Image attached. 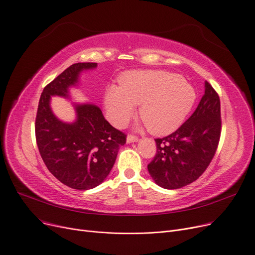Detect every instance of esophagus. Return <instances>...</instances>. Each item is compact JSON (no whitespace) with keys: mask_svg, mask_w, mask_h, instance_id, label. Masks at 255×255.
<instances>
[{"mask_svg":"<svg viewBox=\"0 0 255 255\" xmlns=\"http://www.w3.org/2000/svg\"><path fill=\"white\" fill-rule=\"evenodd\" d=\"M126 141H127V143L136 142V141H138V137H136V136H134V135H128Z\"/></svg>","mask_w":255,"mask_h":255,"instance_id":"obj_1","label":"esophagus"}]
</instances>
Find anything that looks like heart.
Returning <instances> with one entry per match:
<instances>
[{
    "mask_svg": "<svg viewBox=\"0 0 255 255\" xmlns=\"http://www.w3.org/2000/svg\"><path fill=\"white\" fill-rule=\"evenodd\" d=\"M109 86L104 94L106 117L117 127L125 126L139 105V116L156 135L177 130L196 100L192 85L179 74L160 70L131 71Z\"/></svg>",
    "mask_w": 255,
    "mask_h": 255,
    "instance_id": "heart-1",
    "label": "heart"
}]
</instances>
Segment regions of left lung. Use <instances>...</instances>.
<instances>
[{
    "mask_svg": "<svg viewBox=\"0 0 255 255\" xmlns=\"http://www.w3.org/2000/svg\"><path fill=\"white\" fill-rule=\"evenodd\" d=\"M220 132L219 96L205 82V94L192 116L176 132L155 139L157 153L148 165L154 182L164 189H179L197 180L215 155Z\"/></svg>",
    "mask_w": 255,
    "mask_h": 255,
    "instance_id": "8db88e82",
    "label": "left lung"
}]
</instances>
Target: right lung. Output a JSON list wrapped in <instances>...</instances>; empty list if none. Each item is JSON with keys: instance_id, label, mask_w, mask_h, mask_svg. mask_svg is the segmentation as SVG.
<instances>
[{"instance_id": "obj_1", "label": "right lung", "mask_w": 255, "mask_h": 255, "mask_svg": "<svg viewBox=\"0 0 255 255\" xmlns=\"http://www.w3.org/2000/svg\"><path fill=\"white\" fill-rule=\"evenodd\" d=\"M97 63H76L48 84L39 100L35 132L37 145L48 170L64 185L89 190L100 185L116 162L126 135L104 119L93 103H73L75 120L63 122L53 114L52 96L71 98L70 90L79 84L80 73Z\"/></svg>"}]
</instances>
